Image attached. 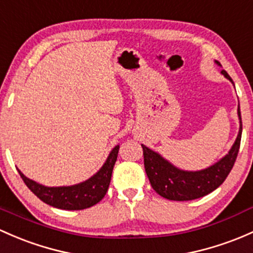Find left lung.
I'll return each mask as SVG.
<instances>
[{"mask_svg": "<svg viewBox=\"0 0 253 253\" xmlns=\"http://www.w3.org/2000/svg\"><path fill=\"white\" fill-rule=\"evenodd\" d=\"M216 63L218 64V62ZM222 74L233 82L227 71L222 70ZM238 114L240 119V129L230 151L222 160L203 171L187 172L175 169L173 165L162 159L158 153L142 145L145 172L153 189L162 198L173 201L194 200L216 190L230 173L238 158L243 132L240 108L238 109Z\"/></svg>", "mask_w": 253, "mask_h": 253, "instance_id": "8db88e82", "label": "left lung"}]
</instances>
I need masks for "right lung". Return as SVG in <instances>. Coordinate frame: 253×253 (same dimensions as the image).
I'll use <instances>...</instances> for the list:
<instances>
[{
	"label": "right lung",
	"instance_id": "right-lung-1",
	"mask_svg": "<svg viewBox=\"0 0 253 253\" xmlns=\"http://www.w3.org/2000/svg\"><path fill=\"white\" fill-rule=\"evenodd\" d=\"M119 148V145H116L113 149L102 169L92 178H89L86 182L80 183V184L71 185V187H44V185L39 184V183L26 178L20 171L18 172L26 187L44 204L57 207V209L70 210V211L88 209L93 205L99 203L108 191L114 165L118 160Z\"/></svg>",
	"mask_w": 253,
	"mask_h": 253
}]
</instances>
